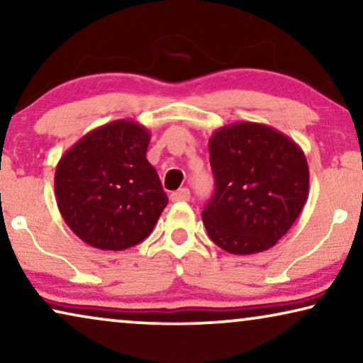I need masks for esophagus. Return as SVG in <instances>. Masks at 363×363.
I'll use <instances>...</instances> for the list:
<instances>
[{
  "instance_id": "34e87169",
  "label": "esophagus",
  "mask_w": 363,
  "mask_h": 363,
  "mask_svg": "<svg viewBox=\"0 0 363 363\" xmlns=\"http://www.w3.org/2000/svg\"><path fill=\"white\" fill-rule=\"evenodd\" d=\"M170 200L175 203V201H186L190 200V190L188 188H180V190L173 191L170 195Z\"/></svg>"
}]
</instances>
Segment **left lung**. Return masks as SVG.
Returning <instances> with one entry per match:
<instances>
[{
  "mask_svg": "<svg viewBox=\"0 0 363 363\" xmlns=\"http://www.w3.org/2000/svg\"><path fill=\"white\" fill-rule=\"evenodd\" d=\"M210 163L216 188L201 218L211 241L231 255L274 246L309 196L302 148L264 123L236 122L211 135Z\"/></svg>",
  "mask_w": 363,
  "mask_h": 363,
  "instance_id": "8db88e82",
  "label": "left lung"
}]
</instances>
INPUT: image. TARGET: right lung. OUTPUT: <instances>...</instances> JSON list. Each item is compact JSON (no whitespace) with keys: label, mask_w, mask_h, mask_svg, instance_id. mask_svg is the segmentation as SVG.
<instances>
[{"label":"right lung","mask_w":363,"mask_h":363,"mask_svg":"<svg viewBox=\"0 0 363 363\" xmlns=\"http://www.w3.org/2000/svg\"><path fill=\"white\" fill-rule=\"evenodd\" d=\"M150 132L133 121L94 128L59 160L54 191L59 211L89 246L123 251L157 225L168 198L147 160Z\"/></svg>","instance_id":"1"}]
</instances>
